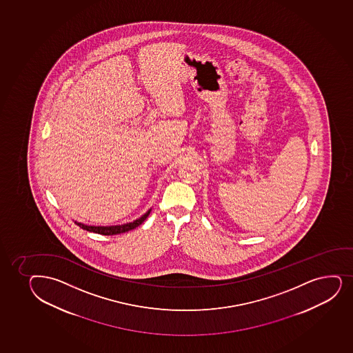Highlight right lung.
Returning <instances> with one entry per match:
<instances>
[{"mask_svg": "<svg viewBox=\"0 0 353 353\" xmlns=\"http://www.w3.org/2000/svg\"><path fill=\"white\" fill-rule=\"evenodd\" d=\"M150 211L147 212L146 214L142 215L141 218L138 220H135L133 223H125V225H119V226H107V227H101V226H87V225H83V223H77V226L81 227L83 230L88 232H94V233H99V234L102 235H114V234H120V233H125V232L130 231V230H134L135 227H138L139 225H141L145 220H146L147 216L150 214Z\"/></svg>", "mask_w": 353, "mask_h": 353, "instance_id": "right-lung-1", "label": "right lung"}]
</instances>
